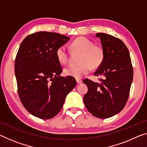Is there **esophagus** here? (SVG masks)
I'll return each mask as SVG.
<instances>
[{"label":"esophagus","mask_w":147,"mask_h":147,"mask_svg":"<svg viewBox=\"0 0 147 147\" xmlns=\"http://www.w3.org/2000/svg\"><path fill=\"white\" fill-rule=\"evenodd\" d=\"M76 82H77V84H80V83H82V80H80V79H76Z\"/></svg>","instance_id":"34e87169"}]
</instances>
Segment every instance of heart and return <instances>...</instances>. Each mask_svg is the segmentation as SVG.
Wrapping results in <instances>:
<instances>
[{"label": "heart", "mask_w": 147, "mask_h": 147, "mask_svg": "<svg viewBox=\"0 0 147 147\" xmlns=\"http://www.w3.org/2000/svg\"><path fill=\"white\" fill-rule=\"evenodd\" d=\"M71 47L73 50L82 52L79 65H71L64 69L65 75L72 76L75 78H80L88 74L92 68H96L102 62L104 51L101 47L94 45L93 42L84 37H80L74 39L71 43ZM56 56L58 61L61 65L67 63L69 56L67 51L64 46L57 48Z\"/></svg>", "instance_id": "b5f03b06"}]
</instances>
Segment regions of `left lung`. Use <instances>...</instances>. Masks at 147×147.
<instances>
[{"instance_id": "left-lung-1", "label": "left lung", "mask_w": 147, "mask_h": 147, "mask_svg": "<svg viewBox=\"0 0 147 147\" xmlns=\"http://www.w3.org/2000/svg\"><path fill=\"white\" fill-rule=\"evenodd\" d=\"M104 51L102 62L94 76H102L98 84L85 79L88 88L84 96L86 108L93 116L106 119L124 108L128 100L133 80V67L130 53L121 39L104 33L96 34Z\"/></svg>"}]
</instances>
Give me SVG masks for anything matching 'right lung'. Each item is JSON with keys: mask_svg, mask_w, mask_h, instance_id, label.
<instances>
[{"mask_svg": "<svg viewBox=\"0 0 147 147\" xmlns=\"http://www.w3.org/2000/svg\"><path fill=\"white\" fill-rule=\"evenodd\" d=\"M70 39L54 32H39L24 38L15 61L18 94L24 108L42 119L54 117L76 85L71 76H61L56 56L58 47Z\"/></svg>", "mask_w": 147, "mask_h": 147, "instance_id": "add662e5", "label": "right lung"}]
</instances>
